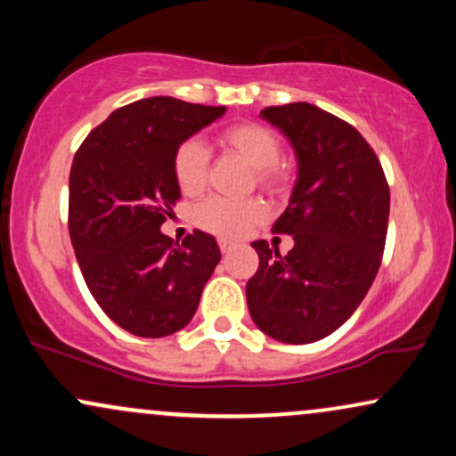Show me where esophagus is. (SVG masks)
I'll use <instances>...</instances> for the list:
<instances>
[{"label": "esophagus", "instance_id": "34e87169", "mask_svg": "<svg viewBox=\"0 0 456 456\" xmlns=\"http://www.w3.org/2000/svg\"><path fill=\"white\" fill-rule=\"evenodd\" d=\"M218 248H221L223 255H227V253H232L233 244L229 242V240H218Z\"/></svg>", "mask_w": 456, "mask_h": 456}]
</instances>
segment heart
<instances>
[{"label": "heart", "mask_w": 456, "mask_h": 456, "mask_svg": "<svg viewBox=\"0 0 456 456\" xmlns=\"http://www.w3.org/2000/svg\"><path fill=\"white\" fill-rule=\"evenodd\" d=\"M216 143L233 151L255 167V180L268 192H281L287 186V171L281 165V139L274 130L257 122H238L218 133ZM171 171L182 195H199L208 184L210 156L206 145L195 139L182 141L171 159ZM197 227L221 238H242L265 221V206L259 199L208 197L192 212Z\"/></svg>", "instance_id": "obj_1"}]
</instances>
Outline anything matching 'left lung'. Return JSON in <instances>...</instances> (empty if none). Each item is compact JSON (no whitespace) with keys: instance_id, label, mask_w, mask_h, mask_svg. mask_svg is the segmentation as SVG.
Instances as JSON below:
<instances>
[{"instance_id":"obj_1","label":"left lung","mask_w":456,"mask_h":456,"mask_svg":"<svg viewBox=\"0 0 456 456\" xmlns=\"http://www.w3.org/2000/svg\"><path fill=\"white\" fill-rule=\"evenodd\" d=\"M261 118L294 145L297 180L272 232L294 235L281 255L253 242L259 270L246 282L255 326L281 343H313L341 328L378 276L390 188L373 148L352 124L308 102L268 107Z\"/></svg>"}]
</instances>
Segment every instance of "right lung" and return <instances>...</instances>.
I'll return each mask as SVG.
<instances>
[{
  "mask_svg": "<svg viewBox=\"0 0 456 456\" xmlns=\"http://www.w3.org/2000/svg\"><path fill=\"white\" fill-rule=\"evenodd\" d=\"M223 113L169 96L143 98L115 109L72 160L68 232L78 268L98 306L134 337L184 328L221 261L212 235L195 229L174 244L160 224L180 199L175 148Z\"/></svg>",
  "mask_w": 456,
  "mask_h": 456,
  "instance_id": "1",
  "label": "right lung"
}]
</instances>
